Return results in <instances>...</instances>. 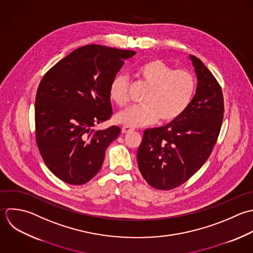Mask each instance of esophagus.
Wrapping results in <instances>:
<instances>
[{
    "instance_id": "34e87169",
    "label": "esophagus",
    "mask_w": 253,
    "mask_h": 253,
    "mask_svg": "<svg viewBox=\"0 0 253 253\" xmlns=\"http://www.w3.org/2000/svg\"><path fill=\"white\" fill-rule=\"evenodd\" d=\"M132 131H133L132 128H129V127H126V126L122 127V129H121V132H122L123 134H128V133H130V132H132Z\"/></svg>"
}]
</instances>
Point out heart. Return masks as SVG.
I'll return each mask as SVG.
<instances>
[{"label":"heart","instance_id":"1","mask_svg":"<svg viewBox=\"0 0 253 253\" xmlns=\"http://www.w3.org/2000/svg\"><path fill=\"white\" fill-rule=\"evenodd\" d=\"M139 80L149 89L143 105L130 106L119 111L115 120L126 127L151 125L159 119L163 123L176 120L189 106L195 89L196 80L192 73L176 69L164 60L152 59L137 69ZM109 96L117 105L123 106L129 100V79L117 74L109 85Z\"/></svg>","mask_w":253,"mask_h":253}]
</instances>
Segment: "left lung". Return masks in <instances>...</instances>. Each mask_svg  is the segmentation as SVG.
Masks as SVG:
<instances>
[{"label":"left lung","instance_id":"1","mask_svg":"<svg viewBox=\"0 0 253 253\" xmlns=\"http://www.w3.org/2000/svg\"><path fill=\"white\" fill-rule=\"evenodd\" d=\"M190 59L197 88L187 109L166 126L146 129L137 152L146 181L160 190L173 189L196 173L210 157L224 118L222 88L208 68Z\"/></svg>","mask_w":253,"mask_h":253}]
</instances>
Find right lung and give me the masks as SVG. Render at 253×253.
Returning a JSON list of instances; mask_svg holds the SVG:
<instances>
[{"label":"right lung","instance_id":"obj_1","mask_svg":"<svg viewBox=\"0 0 253 253\" xmlns=\"http://www.w3.org/2000/svg\"><path fill=\"white\" fill-rule=\"evenodd\" d=\"M135 51L85 45L54 65L35 97L36 144L47 168L62 181L82 185L100 169L118 126L95 131L109 119V85Z\"/></svg>","mask_w":253,"mask_h":253}]
</instances>
